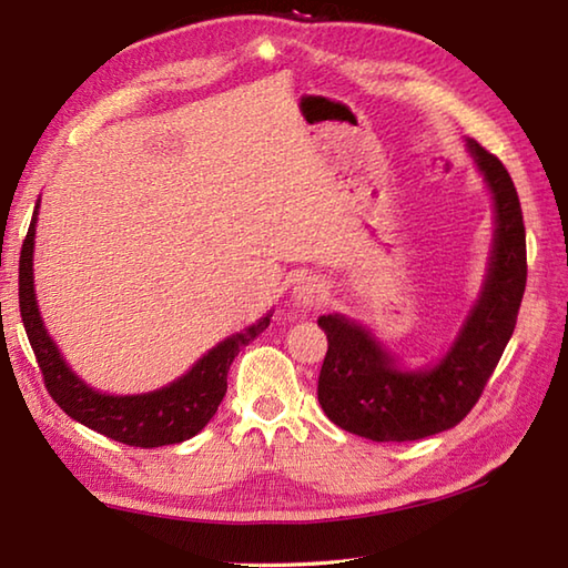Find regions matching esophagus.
I'll use <instances>...</instances> for the list:
<instances>
[{"label":"esophagus","mask_w":568,"mask_h":568,"mask_svg":"<svg viewBox=\"0 0 568 568\" xmlns=\"http://www.w3.org/2000/svg\"><path fill=\"white\" fill-rule=\"evenodd\" d=\"M295 303L300 307H317L324 303V297H327V291H324V285L317 281V277H305V281H300L295 285Z\"/></svg>","instance_id":"esophagus-1"}]
</instances>
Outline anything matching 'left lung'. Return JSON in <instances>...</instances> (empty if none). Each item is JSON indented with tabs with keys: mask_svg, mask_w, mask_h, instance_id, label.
<instances>
[{
	"mask_svg": "<svg viewBox=\"0 0 568 568\" xmlns=\"http://www.w3.org/2000/svg\"><path fill=\"white\" fill-rule=\"evenodd\" d=\"M468 151L493 192L496 234L478 303L439 364L403 371L373 336L342 315L320 317L327 356L317 397L336 427L373 442H415L456 427L478 403L515 332L527 283L520 197L505 165L468 139Z\"/></svg>",
	"mask_w": 568,
	"mask_h": 568,
	"instance_id": "1",
	"label": "left lung"
}]
</instances>
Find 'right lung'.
Here are the masks:
<instances>
[{
	"instance_id": "1",
	"label": "right lung",
	"mask_w": 568,
	"mask_h": 568,
	"mask_svg": "<svg viewBox=\"0 0 568 568\" xmlns=\"http://www.w3.org/2000/svg\"><path fill=\"white\" fill-rule=\"evenodd\" d=\"M36 214H39V204H36L29 234L21 244L19 310L23 329H27L36 361H39V368L43 373L45 390L51 393L68 417L78 419L80 425L100 432L114 442L153 449V446L180 444L195 437L214 417L216 407L222 403L226 393V373L234 356L268 327L273 315H265L261 322L251 324L248 329L216 344L183 378L173 381L161 390L143 395H106L94 390L70 371L43 327L33 293Z\"/></svg>"
}]
</instances>
